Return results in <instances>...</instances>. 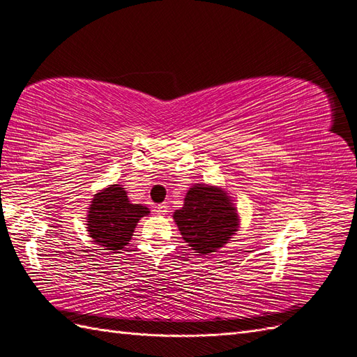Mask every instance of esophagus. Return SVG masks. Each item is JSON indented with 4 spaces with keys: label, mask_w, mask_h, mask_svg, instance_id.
Returning <instances> with one entry per match:
<instances>
[{
    "label": "esophagus",
    "mask_w": 357,
    "mask_h": 357,
    "mask_svg": "<svg viewBox=\"0 0 357 357\" xmlns=\"http://www.w3.org/2000/svg\"><path fill=\"white\" fill-rule=\"evenodd\" d=\"M168 204H165V203H162V204H159V206H155V212H158L159 215H167V212H168Z\"/></svg>",
    "instance_id": "esophagus-1"
}]
</instances>
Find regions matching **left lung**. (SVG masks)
<instances>
[{"label":"left lung","mask_w":357,"mask_h":357,"mask_svg":"<svg viewBox=\"0 0 357 357\" xmlns=\"http://www.w3.org/2000/svg\"><path fill=\"white\" fill-rule=\"evenodd\" d=\"M181 236L195 253L208 256L238 231L239 215L225 190L208 185L189 188L185 204L174 212Z\"/></svg>","instance_id":"1"}]
</instances>
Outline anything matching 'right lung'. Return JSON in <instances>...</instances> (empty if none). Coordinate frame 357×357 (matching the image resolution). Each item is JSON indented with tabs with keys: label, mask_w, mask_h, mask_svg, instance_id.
Returning <instances> with one entry per match:
<instances>
[{
	"label": "right lung",
	"mask_w": 357,
	"mask_h": 357,
	"mask_svg": "<svg viewBox=\"0 0 357 357\" xmlns=\"http://www.w3.org/2000/svg\"><path fill=\"white\" fill-rule=\"evenodd\" d=\"M150 208L142 204H132L121 185H110L95 194L88 212L89 236L98 245L116 253L127 245L133 236L135 227Z\"/></svg>",
	"instance_id": "obj_1"
}]
</instances>
